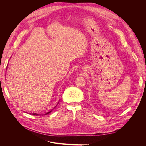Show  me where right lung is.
Segmentation results:
<instances>
[{
  "instance_id": "right-lung-1",
  "label": "right lung",
  "mask_w": 146,
  "mask_h": 146,
  "mask_svg": "<svg viewBox=\"0 0 146 146\" xmlns=\"http://www.w3.org/2000/svg\"><path fill=\"white\" fill-rule=\"evenodd\" d=\"M58 103H59V102H58V104H57V105L55 106V107L54 108V109L56 107V106L57 105H58ZM52 110H53V109L51 110V111H48V112H47V113H46V114H48V113H50L52 111ZM32 114H33V115H34V116H39V114H37V113H32ZM40 115H44V114H40Z\"/></svg>"
}]
</instances>
